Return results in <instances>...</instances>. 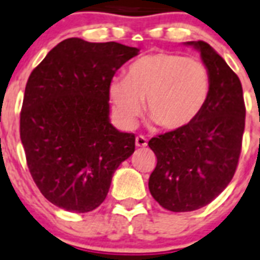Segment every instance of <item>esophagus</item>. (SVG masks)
Returning a JSON list of instances; mask_svg holds the SVG:
<instances>
[{"mask_svg": "<svg viewBox=\"0 0 260 260\" xmlns=\"http://www.w3.org/2000/svg\"><path fill=\"white\" fill-rule=\"evenodd\" d=\"M135 143H136V147H139V148H144V147H147V144H148V140H147L143 135H139V136H136Z\"/></svg>", "mask_w": 260, "mask_h": 260, "instance_id": "esophagus-1", "label": "esophagus"}]
</instances>
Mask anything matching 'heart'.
<instances>
[{"mask_svg":"<svg viewBox=\"0 0 260 260\" xmlns=\"http://www.w3.org/2000/svg\"><path fill=\"white\" fill-rule=\"evenodd\" d=\"M210 72L202 61L156 52L137 58L125 77H113L108 93L116 120L131 128L145 112L164 131H179L198 117L210 94Z\"/></svg>","mask_w":260,"mask_h":260,"instance_id":"obj_1","label":"heart"}]
</instances>
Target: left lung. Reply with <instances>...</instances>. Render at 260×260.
I'll use <instances>...</instances> for the list:
<instances>
[{
  "label": "left lung",
  "instance_id": "1",
  "mask_svg": "<svg viewBox=\"0 0 260 260\" xmlns=\"http://www.w3.org/2000/svg\"><path fill=\"white\" fill-rule=\"evenodd\" d=\"M210 72L204 108L183 129L152 137L155 170L151 195L172 212H188L210 204L233 180L244 132L246 107L239 77L207 42L189 41Z\"/></svg>",
  "mask_w": 260,
  "mask_h": 260
}]
</instances>
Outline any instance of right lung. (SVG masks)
<instances>
[{
    "label": "right lung",
    "instance_id": "obj_1",
    "mask_svg": "<svg viewBox=\"0 0 260 260\" xmlns=\"http://www.w3.org/2000/svg\"><path fill=\"white\" fill-rule=\"evenodd\" d=\"M139 53L119 42L67 39L27 79L20 136L41 193L71 212H89L107 198L117 167L135 151V135L109 121V81Z\"/></svg>",
    "mask_w": 260,
    "mask_h": 260
}]
</instances>
